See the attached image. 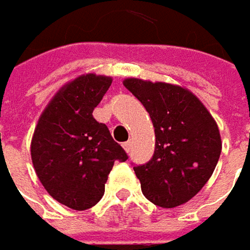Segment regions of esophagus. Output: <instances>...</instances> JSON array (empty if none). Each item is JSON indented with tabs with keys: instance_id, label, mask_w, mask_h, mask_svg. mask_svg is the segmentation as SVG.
<instances>
[{
	"instance_id": "1",
	"label": "esophagus",
	"mask_w": 250,
	"mask_h": 250,
	"mask_svg": "<svg viewBox=\"0 0 250 250\" xmlns=\"http://www.w3.org/2000/svg\"><path fill=\"white\" fill-rule=\"evenodd\" d=\"M122 146H123V148H125V151H130V147H131V140H127V142H125Z\"/></svg>"
}]
</instances>
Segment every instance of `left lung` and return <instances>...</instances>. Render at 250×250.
<instances>
[{"label":"left lung","mask_w":250,"mask_h":250,"mask_svg":"<svg viewBox=\"0 0 250 250\" xmlns=\"http://www.w3.org/2000/svg\"><path fill=\"white\" fill-rule=\"evenodd\" d=\"M123 84L147 110L156 134L153 157L133 167L142 192L160 208L189 202L210 179L222 151L215 119L180 85L140 79Z\"/></svg>","instance_id":"obj_1"}]
</instances>
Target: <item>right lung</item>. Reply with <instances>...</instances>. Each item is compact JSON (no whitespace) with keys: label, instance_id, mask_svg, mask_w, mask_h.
Wrapping results in <instances>:
<instances>
[{"label":"right lung","instance_id":"obj_1","mask_svg":"<svg viewBox=\"0 0 250 250\" xmlns=\"http://www.w3.org/2000/svg\"><path fill=\"white\" fill-rule=\"evenodd\" d=\"M111 77L83 74L57 91L35 125L31 160L53 199L74 210L93 208L116 160L128 159L93 110L111 85Z\"/></svg>","mask_w":250,"mask_h":250}]
</instances>
